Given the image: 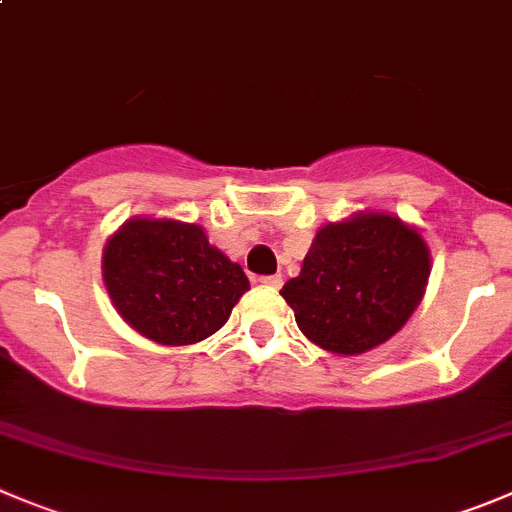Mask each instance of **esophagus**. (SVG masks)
Segmentation results:
<instances>
[{"mask_svg":"<svg viewBox=\"0 0 512 512\" xmlns=\"http://www.w3.org/2000/svg\"><path fill=\"white\" fill-rule=\"evenodd\" d=\"M260 283L265 288H280L283 285V275H265V278H260Z\"/></svg>","mask_w":512,"mask_h":512,"instance_id":"34e87169","label":"esophagus"}]
</instances>
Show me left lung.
<instances>
[{"instance_id":"obj_1","label":"left lung","mask_w":512,"mask_h":512,"mask_svg":"<svg viewBox=\"0 0 512 512\" xmlns=\"http://www.w3.org/2000/svg\"><path fill=\"white\" fill-rule=\"evenodd\" d=\"M432 272L417 227L389 212H353L315 232L298 278L280 290L310 343L358 356L404 328Z\"/></svg>"}]
</instances>
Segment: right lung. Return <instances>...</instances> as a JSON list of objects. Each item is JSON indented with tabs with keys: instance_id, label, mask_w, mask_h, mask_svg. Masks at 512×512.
Wrapping results in <instances>:
<instances>
[{
	"instance_id": "right-lung-1",
	"label": "right lung",
	"mask_w": 512,
	"mask_h": 512,
	"mask_svg": "<svg viewBox=\"0 0 512 512\" xmlns=\"http://www.w3.org/2000/svg\"><path fill=\"white\" fill-rule=\"evenodd\" d=\"M103 285L123 321L161 346H191L227 323L250 290L245 270L202 224L133 217L103 247Z\"/></svg>"
}]
</instances>
